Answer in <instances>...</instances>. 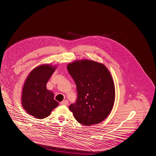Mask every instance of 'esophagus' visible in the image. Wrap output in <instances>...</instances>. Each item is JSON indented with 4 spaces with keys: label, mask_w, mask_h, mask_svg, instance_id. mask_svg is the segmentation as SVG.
Here are the masks:
<instances>
[{
    "label": "esophagus",
    "mask_w": 156,
    "mask_h": 156,
    "mask_svg": "<svg viewBox=\"0 0 156 156\" xmlns=\"http://www.w3.org/2000/svg\"><path fill=\"white\" fill-rule=\"evenodd\" d=\"M61 105H67L69 102H68V100H63V101H62L61 103Z\"/></svg>",
    "instance_id": "esophagus-1"
}]
</instances>
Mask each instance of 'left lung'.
<instances>
[{
  "label": "left lung",
  "instance_id": "obj_1",
  "mask_svg": "<svg viewBox=\"0 0 156 156\" xmlns=\"http://www.w3.org/2000/svg\"><path fill=\"white\" fill-rule=\"evenodd\" d=\"M67 70L76 85L77 98L69 105L77 121L97 124L106 118L115 102L113 78L105 65L91 60L75 61Z\"/></svg>",
  "mask_w": 156,
  "mask_h": 156
}]
</instances>
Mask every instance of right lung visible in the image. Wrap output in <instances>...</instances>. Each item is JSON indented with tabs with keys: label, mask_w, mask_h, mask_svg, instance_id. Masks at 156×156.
Wrapping results in <instances>:
<instances>
[{
	"label": "right lung",
	"mask_w": 156,
	"mask_h": 156,
	"mask_svg": "<svg viewBox=\"0 0 156 156\" xmlns=\"http://www.w3.org/2000/svg\"><path fill=\"white\" fill-rule=\"evenodd\" d=\"M55 71V67L43 65L30 72L25 82L22 94V104L27 113L37 119L46 118L58 105L54 93L46 85Z\"/></svg>",
	"instance_id": "add662e5"
}]
</instances>
